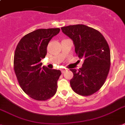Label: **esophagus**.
<instances>
[{
	"instance_id": "1",
	"label": "esophagus",
	"mask_w": 125,
	"mask_h": 125,
	"mask_svg": "<svg viewBox=\"0 0 125 125\" xmlns=\"http://www.w3.org/2000/svg\"><path fill=\"white\" fill-rule=\"evenodd\" d=\"M66 69H64V68H63V69H62L61 70V72H62V73H64L65 72H66Z\"/></svg>"
}]
</instances>
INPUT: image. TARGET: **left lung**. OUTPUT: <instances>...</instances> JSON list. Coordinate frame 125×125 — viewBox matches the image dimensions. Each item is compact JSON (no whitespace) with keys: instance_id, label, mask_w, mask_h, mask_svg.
<instances>
[{"instance_id":"1","label":"left lung","mask_w":125,"mask_h":125,"mask_svg":"<svg viewBox=\"0 0 125 125\" xmlns=\"http://www.w3.org/2000/svg\"><path fill=\"white\" fill-rule=\"evenodd\" d=\"M61 30L73 41L77 56L84 60L78 71L70 69L73 73L70 80L71 87L79 95H92L102 87L109 74L111 66L109 45L98 31L85 25H69Z\"/></svg>"}]
</instances>
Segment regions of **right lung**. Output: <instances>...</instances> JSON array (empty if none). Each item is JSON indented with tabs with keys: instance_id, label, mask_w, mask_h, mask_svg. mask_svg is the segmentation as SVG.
Masks as SVG:
<instances>
[{
	"instance_id": "right-lung-1",
	"label": "right lung",
	"mask_w": 125,
	"mask_h": 125,
	"mask_svg": "<svg viewBox=\"0 0 125 125\" xmlns=\"http://www.w3.org/2000/svg\"><path fill=\"white\" fill-rule=\"evenodd\" d=\"M60 29H41L29 33L21 38L14 55V70L22 90L38 101L51 98L57 89L60 70L42 66L46 48L52 37Z\"/></svg>"
}]
</instances>
